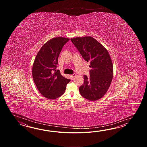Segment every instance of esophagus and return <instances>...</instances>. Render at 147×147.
I'll return each mask as SVG.
<instances>
[{
    "instance_id": "obj_1",
    "label": "esophagus",
    "mask_w": 147,
    "mask_h": 147,
    "mask_svg": "<svg viewBox=\"0 0 147 147\" xmlns=\"http://www.w3.org/2000/svg\"><path fill=\"white\" fill-rule=\"evenodd\" d=\"M75 76H76V74H74L71 75V77L72 78H74Z\"/></svg>"
}]
</instances>
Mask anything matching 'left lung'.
<instances>
[{
    "instance_id": "8db88e82",
    "label": "left lung",
    "mask_w": 147,
    "mask_h": 147,
    "mask_svg": "<svg viewBox=\"0 0 147 147\" xmlns=\"http://www.w3.org/2000/svg\"><path fill=\"white\" fill-rule=\"evenodd\" d=\"M71 41L86 61L90 63V77L84 75L79 87L82 97L90 101L101 99L106 94L113 74V63L106 48L91 36L71 38Z\"/></svg>"
}]
</instances>
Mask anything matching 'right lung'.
<instances>
[{
	"label": "right lung",
	"mask_w": 147,
	"mask_h": 147,
	"mask_svg": "<svg viewBox=\"0 0 147 147\" xmlns=\"http://www.w3.org/2000/svg\"><path fill=\"white\" fill-rule=\"evenodd\" d=\"M65 37L53 38L41 47L34 59L32 75L38 90L47 99H55L64 94L70 80L56 71L57 65L63 46L69 40Z\"/></svg>",
	"instance_id": "right-lung-1"
}]
</instances>
